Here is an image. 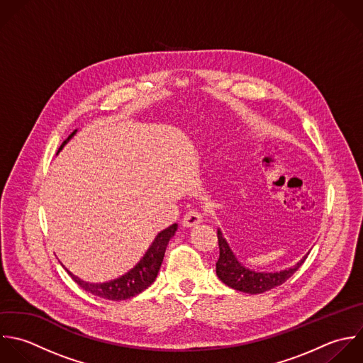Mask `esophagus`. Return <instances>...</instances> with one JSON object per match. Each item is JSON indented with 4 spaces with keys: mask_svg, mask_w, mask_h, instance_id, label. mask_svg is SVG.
<instances>
[{
    "mask_svg": "<svg viewBox=\"0 0 363 363\" xmlns=\"http://www.w3.org/2000/svg\"><path fill=\"white\" fill-rule=\"evenodd\" d=\"M201 222H202V215L199 212H196V211H191V212L185 213V216L182 219V225L185 228H188V229L198 226Z\"/></svg>",
    "mask_w": 363,
    "mask_h": 363,
    "instance_id": "34e87169",
    "label": "esophagus"
}]
</instances>
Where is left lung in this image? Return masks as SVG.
Here are the masks:
<instances>
[{
	"label": "left lung",
	"instance_id": "obj_1",
	"mask_svg": "<svg viewBox=\"0 0 363 363\" xmlns=\"http://www.w3.org/2000/svg\"><path fill=\"white\" fill-rule=\"evenodd\" d=\"M218 242L219 260L216 263V274L219 280L230 289L247 294H260L283 284L301 267L310 255L308 252L297 264L280 272H256L239 262L220 229H218Z\"/></svg>",
	"mask_w": 363,
	"mask_h": 363
}]
</instances>
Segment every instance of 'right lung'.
<instances>
[{
  "label": "right lung",
  "mask_w": 363,
  "mask_h": 363,
  "mask_svg": "<svg viewBox=\"0 0 363 363\" xmlns=\"http://www.w3.org/2000/svg\"><path fill=\"white\" fill-rule=\"evenodd\" d=\"M77 133V130H74L60 145V148L57 150V152L62 151V148L73 138V135ZM178 230V225L174 223L169 228L161 230L155 239L152 240V243L150 245V247L147 249V252L144 253V256L140 259V262L130 269L127 273H124L123 276L110 280V281H104V283H89L84 281L82 279H79L77 276H74L73 273H70L62 263V267L67 272V274L87 293L106 298V300H111V301H120V300H127L131 298L137 294H140L141 291H144L145 289H148L157 279L160 267L162 264L164 260V255L168 246V242L172 239V236H175V232Z\"/></svg>",
  "instance_id": "obj_1"
}]
</instances>
